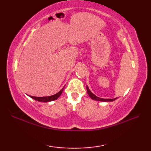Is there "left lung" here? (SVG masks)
I'll return each mask as SVG.
<instances>
[{
	"instance_id": "left-lung-1",
	"label": "left lung",
	"mask_w": 151,
	"mask_h": 151,
	"mask_svg": "<svg viewBox=\"0 0 151 151\" xmlns=\"http://www.w3.org/2000/svg\"><path fill=\"white\" fill-rule=\"evenodd\" d=\"M86 89H87V91H88V94L91 97V99L97 101H101V102H112L115 100H116L117 98H115V99H102L100 97H98L96 96L95 95H94L93 93L90 91V89H89L88 86H86Z\"/></svg>"
}]
</instances>
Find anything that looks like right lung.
I'll return each instance as SVG.
<instances>
[{"label":"right lung","instance_id":"obj_1","mask_svg":"<svg viewBox=\"0 0 151 151\" xmlns=\"http://www.w3.org/2000/svg\"><path fill=\"white\" fill-rule=\"evenodd\" d=\"M63 89H64V87L62 89H61V90L59 92H58L56 94L51 95V96H48V97H34V96H30V95H28V96H29V97H30L32 99H33L34 100H36L37 101L43 102H47L55 101V100H56V99H58V98L60 96L62 95Z\"/></svg>","mask_w":151,"mask_h":151}]
</instances>
